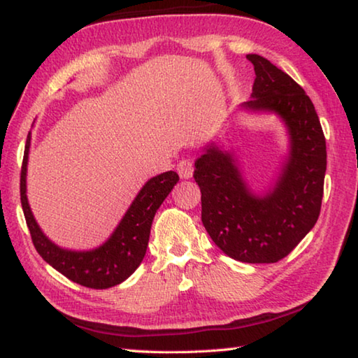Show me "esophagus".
Here are the masks:
<instances>
[{"label":"esophagus","instance_id":"obj_1","mask_svg":"<svg viewBox=\"0 0 358 358\" xmlns=\"http://www.w3.org/2000/svg\"><path fill=\"white\" fill-rule=\"evenodd\" d=\"M178 175L181 178H191L194 172V164L191 159H181L177 166Z\"/></svg>","mask_w":358,"mask_h":358}]
</instances>
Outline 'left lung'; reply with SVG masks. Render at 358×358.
I'll return each instance as SVG.
<instances>
[{
	"instance_id": "obj_1",
	"label": "left lung",
	"mask_w": 358,
	"mask_h": 358,
	"mask_svg": "<svg viewBox=\"0 0 358 358\" xmlns=\"http://www.w3.org/2000/svg\"><path fill=\"white\" fill-rule=\"evenodd\" d=\"M256 80L245 107L276 112L287 124L290 156L273 191L248 189L230 153L210 147L196 161L202 222L229 257L273 264L287 256L316 224L324 196L327 147L310 96L286 72L260 55L246 57Z\"/></svg>"
}]
</instances>
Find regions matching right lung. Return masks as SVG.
<instances>
[{
    "mask_svg": "<svg viewBox=\"0 0 358 358\" xmlns=\"http://www.w3.org/2000/svg\"><path fill=\"white\" fill-rule=\"evenodd\" d=\"M29 134L20 172V201L33 245L39 256L68 280L90 289H108L134 273L147 252L150 229L156 210L180 180L177 172H164L147 181L118 227L104 245L93 251H68L48 240L29 210L27 199V164Z\"/></svg>",
    "mask_w": 358,
    "mask_h": 358,
    "instance_id": "right-lung-1",
    "label": "right lung"
}]
</instances>
